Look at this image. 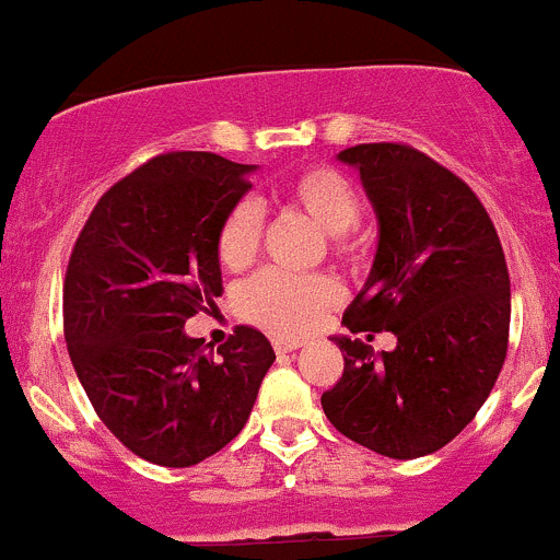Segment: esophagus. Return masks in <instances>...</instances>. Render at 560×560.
<instances>
[{"label": "esophagus", "instance_id": "obj_1", "mask_svg": "<svg viewBox=\"0 0 560 560\" xmlns=\"http://www.w3.org/2000/svg\"><path fill=\"white\" fill-rule=\"evenodd\" d=\"M299 346H302V342H299V340H285V337H275V340H272V348L278 353H291V351H296Z\"/></svg>", "mask_w": 560, "mask_h": 560}]
</instances>
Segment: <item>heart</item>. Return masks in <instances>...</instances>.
<instances>
[{"mask_svg": "<svg viewBox=\"0 0 560 560\" xmlns=\"http://www.w3.org/2000/svg\"><path fill=\"white\" fill-rule=\"evenodd\" d=\"M278 196L285 207L304 212L329 234L331 256L353 261L362 253V236L353 229L362 214V203L357 187L342 171L331 165H307L282 182ZM261 236V207L253 198H240L225 212L218 229V261L229 272H242L258 256ZM337 302L340 285L329 275H288L267 269L236 291V313L282 337L307 335L320 315Z\"/></svg>", "mask_w": 560, "mask_h": 560, "instance_id": "b5f03b06", "label": "heart"}]
</instances>
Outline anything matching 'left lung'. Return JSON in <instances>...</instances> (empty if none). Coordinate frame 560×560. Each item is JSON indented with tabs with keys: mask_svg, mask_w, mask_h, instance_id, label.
Instances as JSON below:
<instances>
[{
	"mask_svg": "<svg viewBox=\"0 0 560 560\" xmlns=\"http://www.w3.org/2000/svg\"><path fill=\"white\" fill-rule=\"evenodd\" d=\"M340 160L359 168L381 223L342 324L395 331L397 348L375 357L337 337L346 364L320 406L346 439L411 460L460 435L495 386L512 315L506 256L479 196L411 143H357Z\"/></svg>",
	"mask_w": 560,
	"mask_h": 560,
	"instance_id": "left-lung-1",
	"label": "left lung"
}]
</instances>
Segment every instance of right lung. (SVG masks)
Returning a JSON list of instances; mask_svg holds the SVG:
<instances>
[{"label": "right lung", "instance_id": "1", "mask_svg": "<svg viewBox=\"0 0 560 560\" xmlns=\"http://www.w3.org/2000/svg\"><path fill=\"white\" fill-rule=\"evenodd\" d=\"M250 171L212 152L158 154L100 196L70 253V362L100 422L154 466H196L234 441L275 362L250 326L209 352L182 331L223 291L214 242Z\"/></svg>", "mask_w": 560, "mask_h": 560}]
</instances>
